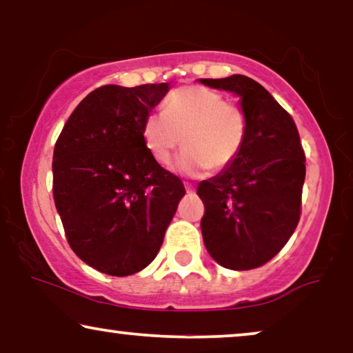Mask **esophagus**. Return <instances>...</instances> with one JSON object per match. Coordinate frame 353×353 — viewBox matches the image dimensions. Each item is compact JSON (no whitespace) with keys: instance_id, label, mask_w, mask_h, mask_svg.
<instances>
[{"instance_id":"esophagus-1","label":"esophagus","mask_w":353,"mask_h":353,"mask_svg":"<svg viewBox=\"0 0 353 353\" xmlns=\"http://www.w3.org/2000/svg\"><path fill=\"white\" fill-rule=\"evenodd\" d=\"M185 188H186L188 194H192V192H194V186H192L191 183H185Z\"/></svg>"}]
</instances>
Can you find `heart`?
<instances>
[{
  "label": "heart",
  "instance_id": "1",
  "mask_svg": "<svg viewBox=\"0 0 353 353\" xmlns=\"http://www.w3.org/2000/svg\"><path fill=\"white\" fill-rule=\"evenodd\" d=\"M249 119L239 104L226 101L220 91L188 85L173 91L163 112H151L143 120L141 137L151 157L167 165L183 141L175 168L197 176L209 168L226 170L243 151Z\"/></svg>",
  "mask_w": 353,
  "mask_h": 353
}]
</instances>
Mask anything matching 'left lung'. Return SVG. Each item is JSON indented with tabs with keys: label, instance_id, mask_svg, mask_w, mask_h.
Listing matches in <instances>:
<instances>
[{
	"label": "left lung",
	"instance_id": "obj_1",
	"mask_svg": "<svg viewBox=\"0 0 353 353\" xmlns=\"http://www.w3.org/2000/svg\"><path fill=\"white\" fill-rule=\"evenodd\" d=\"M241 96L249 119L243 151L231 165L197 186L204 202L201 230L212 259L230 270L270 262L301 220L305 152L288 110L245 75L202 79Z\"/></svg>",
	"mask_w": 353,
	"mask_h": 353
}]
</instances>
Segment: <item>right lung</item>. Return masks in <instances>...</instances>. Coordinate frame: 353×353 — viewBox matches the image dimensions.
Segmentation results:
<instances>
[{
    "label": "right lung",
    "instance_id": "obj_1",
    "mask_svg": "<svg viewBox=\"0 0 353 353\" xmlns=\"http://www.w3.org/2000/svg\"><path fill=\"white\" fill-rule=\"evenodd\" d=\"M168 83L104 85L77 105L52 156V196L67 243L110 276L146 268L161 249L185 186L151 157L143 120Z\"/></svg>",
    "mask_w": 353,
    "mask_h": 353
}]
</instances>
